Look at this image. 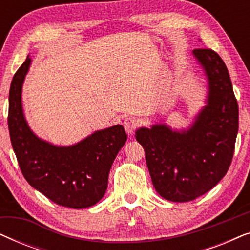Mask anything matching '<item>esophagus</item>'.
Listing matches in <instances>:
<instances>
[{
    "mask_svg": "<svg viewBox=\"0 0 250 250\" xmlns=\"http://www.w3.org/2000/svg\"><path fill=\"white\" fill-rule=\"evenodd\" d=\"M123 125H124V128H125L126 133H128V134H132V133L136 129V127H138L139 123L135 118L128 117V118L125 119L124 123H123Z\"/></svg>",
    "mask_w": 250,
    "mask_h": 250,
    "instance_id": "1",
    "label": "esophagus"
}]
</instances>
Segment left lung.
I'll return each mask as SVG.
<instances>
[{
    "label": "left lung",
    "mask_w": 250,
    "mask_h": 250,
    "mask_svg": "<svg viewBox=\"0 0 250 250\" xmlns=\"http://www.w3.org/2000/svg\"><path fill=\"white\" fill-rule=\"evenodd\" d=\"M192 53L208 82L207 104L192 125L173 131L166 124H155L135 132L156 191L175 203L194 200L223 179L239 128L238 102L224 61L210 49Z\"/></svg>",
    "instance_id": "1"
}]
</instances>
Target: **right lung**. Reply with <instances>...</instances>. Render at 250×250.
<instances>
[{"instance_id":"1","label":"right lung","mask_w":250,"mask_h":250,"mask_svg":"<svg viewBox=\"0 0 250 250\" xmlns=\"http://www.w3.org/2000/svg\"><path fill=\"white\" fill-rule=\"evenodd\" d=\"M32 59L27 57L12 78L8 126L13 151L27 182L60 206L87 208L102 199L111 165L127 135L122 125L92 133L69 146H53L27 124L21 91Z\"/></svg>"}]
</instances>
